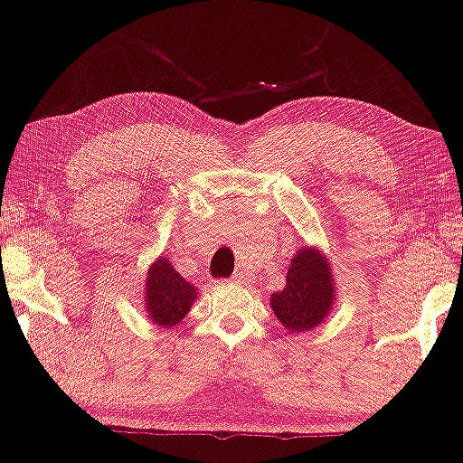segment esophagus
Listing matches in <instances>:
<instances>
[{"instance_id":"34e87169","label":"esophagus","mask_w":463,"mask_h":463,"mask_svg":"<svg viewBox=\"0 0 463 463\" xmlns=\"http://www.w3.org/2000/svg\"><path fill=\"white\" fill-rule=\"evenodd\" d=\"M233 281H236V284H248V281H250V276H248L246 271H238L236 276H233Z\"/></svg>"}]
</instances>
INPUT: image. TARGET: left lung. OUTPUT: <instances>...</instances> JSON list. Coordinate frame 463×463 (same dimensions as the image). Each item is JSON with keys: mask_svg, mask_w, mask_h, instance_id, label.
I'll return each instance as SVG.
<instances>
[{"mask_svg": "<svg viewBox=\"0 0 463 463\" xmlns=\"http://www.w3.org/2000/svg\"><path fill=\"white\" fill-rule=\"evenodd\" d=\"M334 305L330 267L319 252L303 248L292 259L284 290L273 292L271 307L288 332H309L319 326Z\"/></svg>", "mask_w": 463, "mask_h": 463, "instance_id": "8db88e82", "label": "left lung"}]
</instances>
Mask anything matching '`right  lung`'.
<instances>
[{
    "instance_id": "right-lung-1",
    "label": "right lung",
    "mask_w": 463,
    "mask_h": 463,
    "mask_svg": "<svg viewBox=\"0 0 463 463\" xmlns=\"http://www.w3.org/2000/svg\"><path fill=\"white\" fill-rule=\"evenodd\" d=\"M146 311L154 324L173 327L185 317L196 300L198 292L190 281H185L165 257L150 267L146 279Z\"/></svg>"
}]
</instances>
